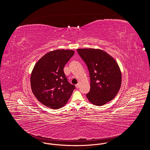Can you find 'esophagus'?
I'll return each instance as SVG.
<instances>
[{"label":"esophagus","mask_w":150,"mask_h":150,"mask_svg":"<svg viewBox=\"0 0 150 150\" xmlns=\"http://www.w3.org/2000/svg\"><path fill=\"white\" fill-rule=\"evenodd\" d=\"M75 86H76V88H78L79 87V84H76V85H75Z\"/></svg>","instance_id":"esophagus-1"}]
</instances>
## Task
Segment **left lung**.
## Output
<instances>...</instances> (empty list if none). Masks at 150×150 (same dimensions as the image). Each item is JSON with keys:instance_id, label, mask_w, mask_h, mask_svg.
I'll list each match as a JSON object with an SVG mask.
<instances>
[{"instance_id": "left-lung-1", "label": "left lung", "mask_w": 150, "mask_h": 150, "mask_svg": "<svg viewBox=\"0 0 150 150\" xmlns=\"http://www.w3.org/2000/svg\"><path fill=\"white\" fill-rule=\"evenodd\" d=\"M89 72L91 89L86 94L94 105L102 106L114 98L121 84V74L114 59L106 52L95 49H78Z\"/></svg>"}]
</instances>
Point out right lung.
<instances>
[{
	"instance_id": "obj_1",
	"label": "right lung",
	"mask_w": 150,
	"mask_h": 150,
	"mask_svg": "<svg viewBox=\"0 0 150 150\" xmlns=\"http://www.w3.org/2000/svg\"><path fill=\"white\" fill-rule=\"evenodd\" d=\"M74 54V52L69 50L51 51L35 65L30 78L32 92L45 106L53 109L64 106L75 89L64 71L65 64Z\"/></svg>"
}]
</instances>
